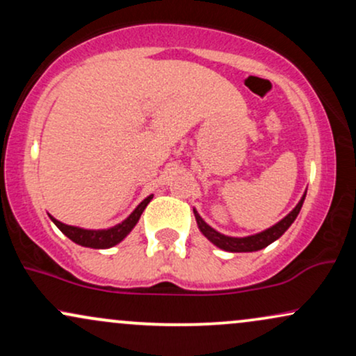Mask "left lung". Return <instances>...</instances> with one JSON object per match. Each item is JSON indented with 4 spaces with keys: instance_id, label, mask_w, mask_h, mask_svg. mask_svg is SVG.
I'll list each match as a JSON object with an SVG mask.
<instances>
[{
    "instance_id": "obj_1",
    "label": "left lung",
    "mask_w": 356,
    "mask_h": 356,
    "mask_svg": "<svg viewBox=\"0 0 356 356\" xmlns=\"http://www.w3.org/2000/svg\"><path fill=\"white\" fill-rule=\"evenodd\" d=\"M305 195H303V199L298 202V206L295 207V209L289 212L284 219H281L276 226L269 227V229L259 232V234H256V236H248V238H229V236L220 234V232L212 229L211 226H207V224L202 220L201 216H199L195 211H194V216H195V220H197L199 229H201L202 234L206 236V238L209 239L212 244H216L218 248L224 249V251L252 252V251H259V249L269 246L273 241H276L277 238H281V236L284 234V231L288 229L293 222H295L296 216L300 214L301 206H303V201H305Z\"/></svg>"
}]
</instances>
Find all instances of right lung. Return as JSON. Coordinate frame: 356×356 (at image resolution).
<instances>
[{"label": "right lung", "instance_id": "obj_1", "mask_svg": "<svg viewBox=\"0 0 356 356\" xmlns=\"http://www.w3.org/2000/svg\"><path fill=\"white\" fill-rule=\"evenodd\" d=\"M152 195L144 199L140 204L137 206V209L132 212V214L127 218L122 224H117V226L110 227V229H104V231H88V229H80V227H73V226H67V224L60 222L55 218L50 219L55 222V226L63 232L67 238H70L73 243L80 244V246L85 248H95V249H105V248H112L115 244L120 243L122 239L129 234L130 231L134 229V226L137 224V220L140 219L142 212L147 207V204L150 202Z\"/></svg>", "mask_w": 356, "mask_h": 356}]
</instances>
